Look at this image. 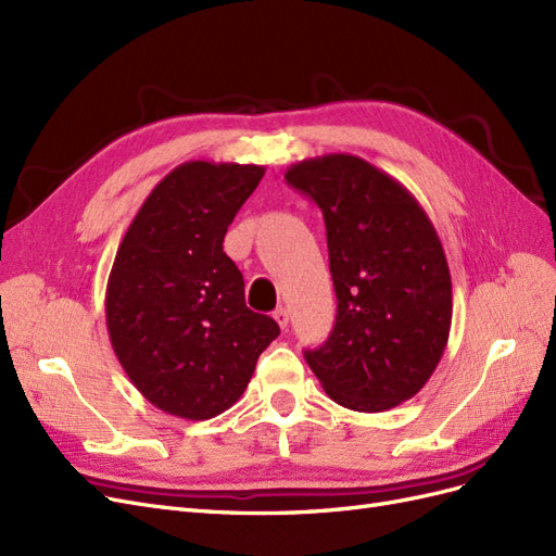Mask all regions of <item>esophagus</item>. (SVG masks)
<instances>
[{
    "instance_id": "obj_1",
    "label": "esophagus",
    "mask_w": 556,
    "mask_h": 556,
    "mask_svg": "<svg viewBox=\"0 0 556 556\" xmlns=\"http://www.w3.org/2000/svg\"><path fill=\"white\" fill-rule=\"evenodd\" d=\"M274 319H276L280 329H288V325H290V313H288V308H276V311H274Z\"/></svg>"
}]
</instances>
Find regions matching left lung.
<instances>
[{
    "mask_svg": "<svg viewBox=\"0 0 556 556\" xmlns=\"http://www.w3.org/2000/svg\"><path fill=\"white\" fill-rule=\"evenodd\" d=\"M325 215L339 308L325 345L304 357L343 408L382 413L413 399L439 366L452 280L429 215L390 174L331 153L285 174Z\"/></svg>",
    "mask_w": 556,
    "mask_h": 556,
    "instance_id": "1",
    "label": "left lung"
}]
</instances>
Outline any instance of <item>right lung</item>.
I'll return each instance as SVG.
<instances>
[{
    "mask_svg": "<svg viewBox=\"0 0 556 556\" xmlns=\"http://www.w3.org/2000/svg\"><path fill=\"white\" fill-rule=\"evenodd\" d=\"M264 166L185 162L148 194L115 252L106 327L117 362L160 410L211 419L241 399L280 333L245 306L243 276L223 250L227 227Z\"/></svg>",
    "mask_w": 556,
    "mask_h": 556,
    "instance_id": "obj_1",
    "label": "right lung"
}]
</instances>
